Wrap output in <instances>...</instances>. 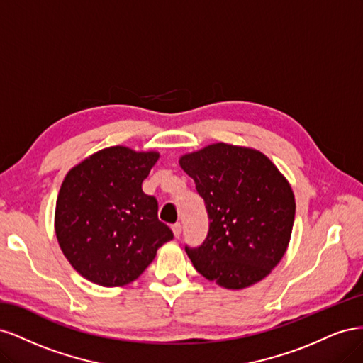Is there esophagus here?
Wrapping results in <instances>:
<instances>
[{"mask_svg": "<svg viewBox=\"0 0 363 363\" xmlns=\"http://www.w3.org/2000/svg\"><path fill=\"white\" fill-rule=\"evenodd\" d=\"M172 232H174V236L179 239V238H180V235H182V225H180L179 223H177V224H174V225H172Z\"/></svg>", "mask_w": 363, "mask_h": 363, "instance_id": "esophagus-1", "label": "esophagus"}]
</instances>
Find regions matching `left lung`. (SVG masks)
<instances>
[{"mask_svg": "<svg viewBox=\"0 0 363 363\" xmlns=\"http://www.w3.org/2000/svg\"><path fill=\"white\" fill-rule=\"evenodd\" d=\"M180 167L194 179L211 221L200 247H184L195 269L227 289L265 279L292 233L288 180L260 151L223 142L182 156Z\"/></svg>", "mask_w": 363, "mask_h": 363, "instance_id": "obj_1", "label": "left lung"}]
</instances>
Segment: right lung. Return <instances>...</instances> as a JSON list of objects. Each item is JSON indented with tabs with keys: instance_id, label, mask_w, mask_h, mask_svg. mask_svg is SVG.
I'll list each match as a JSON object with an SVG mask.
<instances>
[{
	"instance_id": "add662e5",
	"label": "right lung",
	"mask_w": 363,
	"mask_h": 363,
	"mask_svg": "<svg viewBox=\"0 0 363 363\" xmlns=\"http://www.w3.org/2000/svg\"><path fill=\"white\" fill-rule=\"evenodd\" d=\"M159 152L111 147L65 177L56 203V236L77 272L100 286L136 280L174 238L159 221L157 200L142 191Z\"/></svg>"
}]
</instances>
